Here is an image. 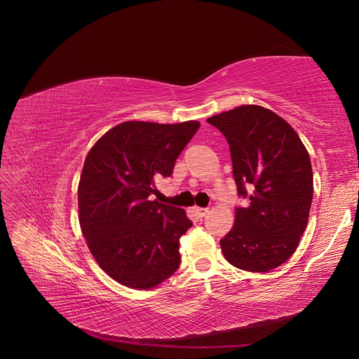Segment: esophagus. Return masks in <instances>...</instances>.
<instances>
[{
  "instance_id": "esophagus-1",
  "label": "esophagus",
  "mask_w": 359,
  "mask_h": 359,
  "mask_svg": "<svg viewBox=\"0 0 359 359\" xmlns=\"http://www.w3.org/2000/svg\"><path fill=\"white\" fill-rule=\"evenodd\" d=\"M193 212H194V215H196L197 217H203V216H206V213L209 212V209H204V208L194 206V208H193Z\"/></svg>"
}]
</instances>
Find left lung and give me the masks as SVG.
<instances>
[{
  "label": "left lung",
  "instance_id": "1",
  "mask_svg": "<svg viewBox=\"0 0 359 359\" xmlns=\"http://www.w3.org/2000/svg\"><path fill=\"white\" fill-rule=\"evenodd\" d=\"M225 135L238 194L232 229L220 240L235 267L263 273L283 264L298 248L313 201L310 155L282 116L260 105H243L208 118Z\"/></svg>",
  "mask_w": 359,
  "mask_h": 359
}]
</instances>
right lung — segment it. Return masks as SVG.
<instances>
[{
    "label": "right lung",
    "mask_w": 359,
    "mask_h": 359,
    "mask_svg": "<svg viewBox=\"0 0 359 359\" xmlns=\"http://www.w3.org/2000/svg\"><path fill=\"white\" fill-rule=\"evenodd\" d=\"M198 121H126L92 146L79 181V222L96 263L124 286L151 289L177 271L185 210L150 196L172 174Z\"/></svg>",
    "instance_id": "1"
}]
</instances>
